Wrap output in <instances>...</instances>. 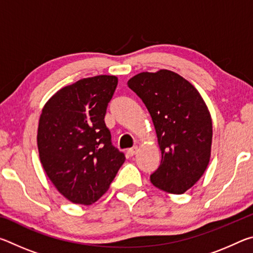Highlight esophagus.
Masks as SVG:
<instances>
[{"instance_id":"34e87169","label":"esophagus","mask_w":253,"mask_h":253,"mask_svg":"<svg viewBox=\"0 0 253 253\" xmlns=\"http://www.w3.org/2000/svg\"><path fill=\"white\" fill-rule=\"evenodd\" d=\"M137 151H138V147H137V146H135V147H131V148L128 149V151H127V154H128V155H129V156H134L135 154L137 153Z\"/></svg>"}]
</instances>
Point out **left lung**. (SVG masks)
Returning a JSON list of instances; mask_svg holds the SVG:
<instances>
[{
  "mask_svg": "<svg viewBox=\"0 0 253 253\" xmlns=\"http://www.w3.org/2000/svg\"><path fill=\"white\" fill-rule=\"evenodd\" d=\"M127 84L151 114L162 152L152 184L169 193H184L202 176L211 156L207 105L193 85L169 70L142 72Z\"/></svg>",
  "mask_w": 253,
  "mask_h": 253,
  "instance_id": "8db88e82",
  "label": "left lung"
}]
</instances>
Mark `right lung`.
Wrapping results in <instances>:
<instances>
[{
  "instance_id": "obj_1",
  "label": "right lung",
  "mask_w": 253,
  "mask_h": 253,
  "mask_svg": "<svg viewBox=\"0 0 253 253\" xmlns=\"http://www.w3.org/2000/svg\"><path fill=\"white\" fill-rule=\"evenodd\" d=\"M117 84L115 76L80 79L55 92L42 109L40 161L57 190L74 203L100 199L126 160L105 124Z\"/></svg>"
}]
</instances>
